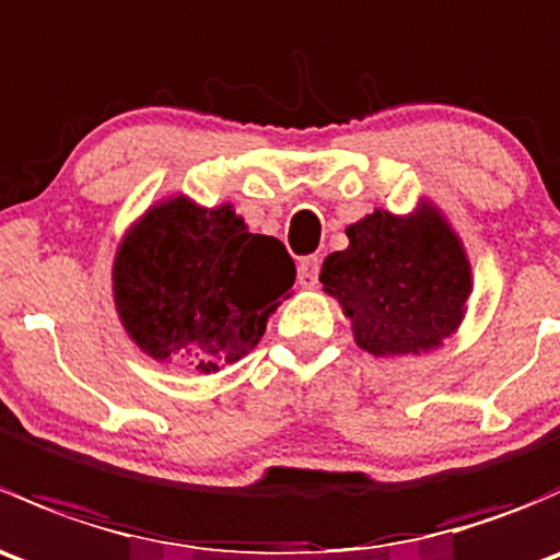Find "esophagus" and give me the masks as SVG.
I'll list each match as a JSON object with an SVG mask.
<instances>
[{
	"label": "esophagus",
	"mask_w": 560,
	"mask_h": 560,
	"mask_svg": "<svg viewBox=\"0 0 560 560\" xmlns=\"http://www.w3.org/2000/svg\"><path fill=\"white\" fill-rule=\"evenodd\" d=\"M319 265L322 257H316V254L301 259V265H298V281H301V287H306V290L316 287V281H319Z\"/></svg>",
	"instance_id": "34e87169"
}]
</instances>
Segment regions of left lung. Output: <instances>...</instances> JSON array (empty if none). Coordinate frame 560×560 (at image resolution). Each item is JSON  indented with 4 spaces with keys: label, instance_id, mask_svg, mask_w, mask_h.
<instances>
[{
    "label": "left lung",
    "instance_id": "1",
    "mask_svg": "<svg viewBox=\"0 0 560 560\" xmlns=\"http://www.w3.org/2000/svg\"><path fill=\"white\" fill-rule=\"evenodd\" d=\"M349 246L322 262V290L352 322L354 341L374 358L442 347L471 295L466 248L442 211L422 200L409 217L376 208L347 228Z\"/></svg>",
    "mask_w": 560,
    "mask_h": 560
}]
</instances>
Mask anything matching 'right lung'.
<instances>
[{
    "label": "right lung",
    "mask_w": 560,
    "mask_h": 560,
    "mask_svg": "<svg viewBox=\"0 0 560 560\" xmlns=\"http://www.w3.org/2000/svg\"><path fill=\"white\" fill-rule=\"evenodd\" d=\"M292 284L295 262L281 241L248 233L230 202L202 208L184 195L151 206L113 262L127 336L149 358L200 374L252 352Z\"/></svg>",
    "instance_id": "add662e5"
}]
</instances>
